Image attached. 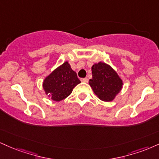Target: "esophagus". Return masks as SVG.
<instances>
[{
  "mask_svg": "<svg viewBox=\"0 0 159 159\" xmlns=\"http://www.w3.org/2000/svg\"><path fill=\"white\" fill-rule=\"evenodd\" d=\"M81 81L82 82H85V83H87V82H88V78H81Z\"/></svg>",
  "mask_w": 159,
  "mask_h": 159,
  "instance_id": "1",
  "label": "esophagus"
}]
</instances>
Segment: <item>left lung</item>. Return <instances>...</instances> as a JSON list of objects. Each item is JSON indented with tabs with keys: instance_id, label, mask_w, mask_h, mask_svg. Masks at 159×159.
Here are the masks:
<instances>
[{
	"instance_id": "left-lung-1",
	"label": "left lung",
	"mask_w": 159,
	"mask_h": 159,
	"mask_svg": "<svg viewBox=\"0 0 159 159\" xmlns=\"http://www.w3.org/2000/svg\"><path fill=\"white\" fill-rule=\"evenodd\" d=\"M93 78L89 84L101 100L110 102L121 90L123 81L110 66L99 62L92 66Z\"/></svg>"
}]
</instances>
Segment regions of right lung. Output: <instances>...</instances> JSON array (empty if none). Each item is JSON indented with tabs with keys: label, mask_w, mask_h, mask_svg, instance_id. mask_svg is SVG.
Masks as SVG:
<instances>
[{
	"label": "right lung",
	"mask_w": 159,
	"mask_h": 159,
	"mask_svg": "<svg viewBox=\"0 0 159 159\" xmlns=\"http://www.w3.org/2000/svg\"><path fill=\"white\" fill-rule=\"evenodd\" d=\"M81 83L77 74L68 62L57 68L43 82L45 93L54 101L59 102L69 96L76 85Z\"/></svg>",
	"instance_id": "obj_1"
}]
</instances>
